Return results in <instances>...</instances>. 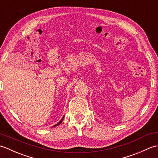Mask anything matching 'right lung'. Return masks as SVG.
Returning a JSON list of instances; mask_svg holds the SVG:
<instances>
[{"label": "right lung", "mask_w": 158, "mask_h": 158, "mask_svg": "<svg viewBox=\"0 0 158 158\" xmlns=\"http://www.w3.org/2000/svg\"><path fill=\"white\" fill-rule=\"evenodd\" d=\"M63 118H64V117H63ZM63 118H62V119L61 120H60V122H58V123H57V124H56V125H55V126H53V127H56V126H58V125H60V124L62 123V120H63Z\"/></svg>", "instance_id": "1"}]
</instances>
